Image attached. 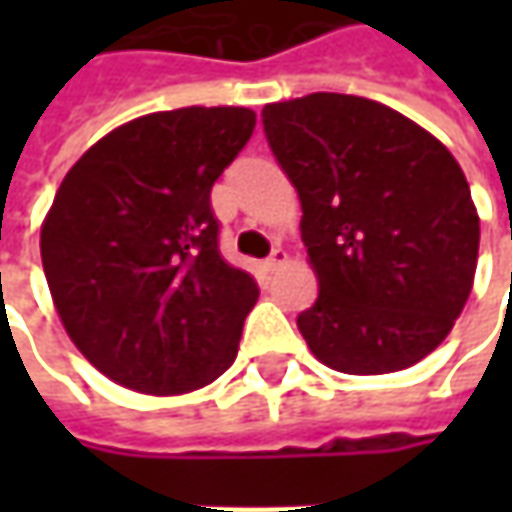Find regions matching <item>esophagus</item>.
Returning a JSON list of instances; mask_svg holds the SVG:
<instances>
[{"label":"esophagus","mask_w":512,"mask_h":512,"mask_svg":"<svg viewBox=\"0 0 512 512\" xmlns=\"http://www.w3.org/2000/svg\"><path fill=\"white\" fill-rule=\"evenodd\" d=\"M285 262H287V250H282V247H273V253L265 259V267L267 270H279Z\"/></svg>","instance_id":"obj_1"}]
</instances>
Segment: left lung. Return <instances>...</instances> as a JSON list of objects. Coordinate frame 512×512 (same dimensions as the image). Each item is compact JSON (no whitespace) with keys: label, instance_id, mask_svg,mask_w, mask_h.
I'll return each instance as SVG.
<instances>
[{"label":"left lung","instance_id":"8db88e82","mask_svg":"<svg viewBox=\"0 0 512 512\" xmlns=\"http://www.w3.org/2000/svg\"><path fill=\"white\" fill-rule=\"evenodd\" d=\"M267 145L302 202L319 299L296 325L339 373L379 376L433 353L479 259L459 162L399 110L347 93L265 105Z\"/></svg>","mask_w":512,"mask_h":512}]
</instances>
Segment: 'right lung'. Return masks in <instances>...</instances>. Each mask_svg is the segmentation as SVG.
Returning <instances> with one entry per match:
<instances>
[{
	"instance_id": "right-lung-1",
	"label": "right lung",
	"mask_w": 512,
	"mask_h": 512,
	"mask_svg": "<svg viewBox=\"0 0 512 512\" xmlns=\"http://www.w3.org/2000/svg\"><path fill=\"white\" fill-rule=\"evenodd\" d=\"M256 128L247 108H179L110 130L68 170L42 267L73 344L122 387L173 396L236 359L253 276L219 253L210 187Z\"/></svg>"
}]
</instances>
